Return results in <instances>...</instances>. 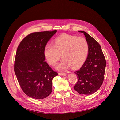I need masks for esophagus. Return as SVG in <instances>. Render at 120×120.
I'll list each match as a JSON object with an SVG mask.
<instances>
[{"instance_id": "34e87169", "label": "esophagus", "mask_w": 120, "mask_h": 120, "mask_svg": "<svg viewBox=\"0 0 120 120\" xmlns=\"http://www.w3.org/2000/svg\"><path fill=\"white\" fill-rule=\"evenodd\" d=\"M58 74L60 75H63V76H64L66 75V74L65 73H59Z\"/></svg>"}]
</instances>
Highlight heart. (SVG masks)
I'll use <instances>...</instances> for the list:
<instances>
[{"instance_id":"b5f03b06","label":"heart","mask_w":120,"mask_h":120,"mask_svg":"<svg viewBox=\"0 0 120 120\" xmlns=\"http://www.w3.org/2000/svg\"><path fill=\"white\" fill-rule=\"evenodd\" d=\"M89 52V44L83 38L64 34L57 38L54 44H46L44 49V56L51 65L56 64L60 57L62 60L56 68L60 70L67 69L71 66L77 68L82 66L86 59Z\"/></svg>"}]
</instances>
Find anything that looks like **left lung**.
Returning <instances> with one entry per match:
<instances>
[{
    "label": "left lung",
    "instance_id": "8db88e82",
    "mask_svg": "<svg viewBox=\"0 0 120 120\" xmlns=\"http://www.w3.org/2000/svg\"><path fill=\"white\" fill-rule=\"evenodd\" d=\"M83 33L89 44L87 58L80 69L75 72L78 81L74 89L81 94L96 92L103 82L106 62L100 44L88 33Z\"/></svg>",
    "mask_w": 120,
    "mask_h": 120
}]
</instances>
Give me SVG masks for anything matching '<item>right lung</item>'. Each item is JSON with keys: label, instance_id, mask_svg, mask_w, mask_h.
Segmentation results:
<instances>
[{"label": "right lung", "instance_id": "right-lung-1", "mask_svg": "<svg viewBox=\"0 0 120 120\" xmlns=\"http://www.w3.org/2000/svg\"><path fill=\"white\" fill-rule=\"evenodd\" d=\"M56 32L31 33L17 48L14 71L23 91L30 97L42 99L52 91V80L58 74L45 61L44 49Z\"/></svg>", "mask_w": 120, "mask_h": 120}]
</instances>
